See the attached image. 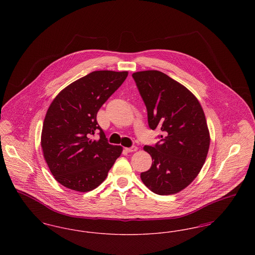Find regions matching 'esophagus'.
Here are the masks:
<instances>
[{"label": "esophagus", "mask_w": 255, "mask_h": 255, "mask_svg": "<svg viewBox=\"0 0 255 255\" xmlns=\"http://www.w3.org/2000/svg\"><path fill=\"white\" fill-rule=\"evenodd\" d=\"M125 150H126L127 152H134V151L137 150V147L135 145H133L131 146V147H129V148H125Z\"/></svg>", "instance_id": "esophagus-1"}]
</instances>
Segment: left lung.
I'll return each instance as SVG.
<instances>
[{
  "label": "left lung",
  "instance_id": "obj_1",
  "mask_svg": "<svg viewBox=\"0 0 255 255\" xmlns=\"http://www.w3.org/2000/svg\"><path fill=\"white\" fill-rule=\"evenodd\" d=\"M132 76L150 129L161 132L155 145L143 147L153 162L141 181L156 194H175L193 182L206 161L210 137L205 113L194 95L167 74L144 71Z\"/></svg>",
  "mask_w": 255,
  "mask_h": 255
}]
</instances>
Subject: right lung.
<instances>
[{
    "instance_id": "right-lung-1",
    "label": "right lung",
    "mask_w": 255,
    "mask_h": 255,
    "mask_svg": "<svg viewBox=\"0 0 255 255\" xmlns=\"http://www.w3.org/2000/svg\"><path fill=\"white\" fill-rule=\"evenodd\" d=\"M127 72L96 71L66 87L49 106L41 146L55 180L75 191H91L103 182L121 156L97 122L98 110L124 82ZM100 134L98 141L91 136Z\"/></svg>"
}]
</instances>
